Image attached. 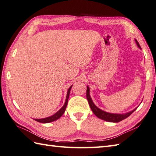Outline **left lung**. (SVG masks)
<instances>
[{
    "label": "left lung",
    "instance_id": "1",
    "mask_svg": "<svg viewBox=\"0 0 156 156\" xmlns=\"http://www.w3.org/2000/svg\"><path fill=\"white\" fill-rule=\"evenodd\" d=\"M135 41L136 44V45H137V46L141 49V48L140 45H139V42H137V40H135ZM86 97L89 102V105H90L92 112H94L95 115H96L98 118L102 119L104 120H106V121H108V122H119L120 121H121V120L125 119L126 118H127V117H129L138 108L137 106L136 108H135L134 110H133L131 111H130V112L125 113V114L110 113V112H105V111L100 109L99 108H98L96 105L94 104V103L93 102V101H92L91 98L90 94V87L88 86H87Z\"/></svg>",
    "mask_w": 156,
    "mask_h": 156
}]
</instances>
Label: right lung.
Masks as SVG:
<instances>
[{
	"label": "right lung",
	"mask_w": 156,
	"mask_h": 156,
	"mask_svg": "<svg viewBox=\"0 0 156 156\" xmlns=\"http://www.w3.org/2000/svg\"><path fill=\"white\" fill-rule=\"evenodd\" d=\"M72 86H73V85H71V86L69 88L68 91H67V94H66L65 104L63 105V106L58 111V112H56L55 114H53V115L50 116L49 117H46V118H44V119H36L34 120H36V121H37V122H41V123H49V122H53V121H55V120H58L59 118H60V117L62 116V114H64L65 111L66 110V105H67V103H68V100H69V94H70V91H71V90Z\"/></svg>",
	"instance_id": "obj_1"
}]
</instances>
